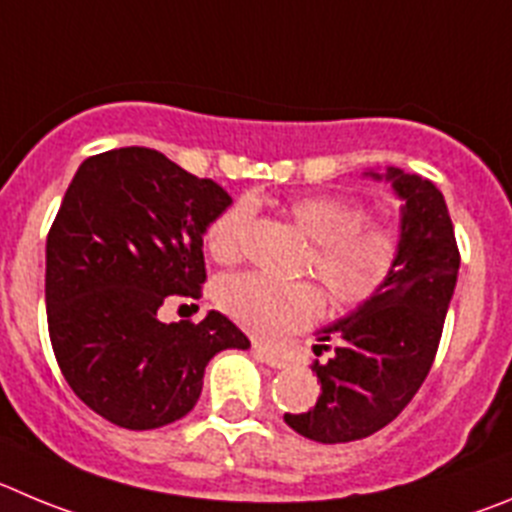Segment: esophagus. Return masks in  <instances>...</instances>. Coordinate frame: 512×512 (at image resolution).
Instances as JSON below:
<instances>
[{"label":"esophagus","instance_id":"34e87169","mask_svg":"<svg viewBox=\"0 0 512 512\" xmlns=\"http://www.w3.org/2000/svg\"><path fill=\"white\" fill-rule=\"evenodd\" d=\"M252 352H255V357L260 359V362L275 367V370H283V367L288 365V362H285V357H280V354L273 352V349L262 347V344H255V347H252Z\"/></svg>","mask_w":512,"mask_h":512}]
</instances>
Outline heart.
I'll use <instances>...</instances> for the list:
<instances>
[{
    "mask_svg": "<svg viewBox=\"0 0 512 512\" xmlns=\"http://www.w3.org/2000/svg\"><path fill=\"white\" fill-rule=\"evenodd\" d=\"M285 211L298 232L313 242L308 267L336 306H365L388 288L400 265V237L390 224L365 222L362 206L329 193L290 201ZM247 222V204L232 206L214 219L206 245L216 260H237ZM214 298L229 319L260 339H280L324 313V296L313 283H280L260 273L224 275Z\"/></svg>",
    "mask_w": 512,
    "mask_h": 512,
    "instance_id": "heart-1",
    "label": "heart"
}]
</instances>
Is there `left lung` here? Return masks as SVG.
<instances>
[{
  "mask_svg": "<svg viewBox=\"0 0 512 512\" xmlns=\"http://www.w3.org/2000/svg\"><path fill=\"white\" fill-rule=\"evenodd\" d=\"M400 199V265L375 301L316 331L313 352L329 349L311 370L321 382L316 405L285 413V423L319 444L365 439L388 426L426 380L457 288L459 250L444 193L405 170H367Z\"/></svg>",
  "mask_w": 512,
  "mask_h": 512,
  "instance_id": "1",
  "label": "left lung"
}]
</instances>
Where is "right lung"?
Here are the masks:
<instances>
[{"mask_svg":"<svg viewBox=\"0 0 512 512\" xmlns=\"http://www.w3.org/2000/svg\"><path fill=\"white\" fill-rule=\"evenodd\" d=\"M229 193L150 147L86 158L45 245V308L55 359L73 393L130 431L173 423L204 388L209 359L247 349L219 311L163 324L168 296H199L204 234Z\"/></svg>","mask_w":512,"mask_h":512,"instance_id":"1","label":"right lung"}]
</instances>
